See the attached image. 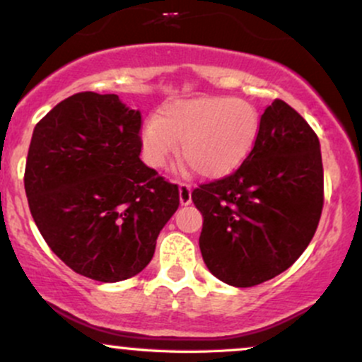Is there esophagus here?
I'll return each instance as SVG.
<instances>
[{"mask_svg":"<svg viewBox=\"0 0 362 362\" xmlns=\"http://www.w3.org/2000/svg\"><path fill=\"white\" fill-rule=\"evenodd\" d=\"M178 192H180V204L187 206L192 202V194H190V185L185 184V182H180L178 184Z\"/></svg>","mask_w":362,"mask_h":362,"instance_id":"esophagus-1","label":"esophagus"}]
</instances>
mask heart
<instances>
[{
	"mask_svg": "<svg viewBox=\"0 0 362 362\" xmlns=\"http://www.w3.org/2000/svg\"><path fill=\"white\" fill-rule=\"evenodd\" d=\"M261 118L256 106L233 98H190L168 103L160 117L146 120L141 132L142 153L161 168L177 153L204 178H220L249 156Z\"/></svg>",
	"mask_w": 362,
	"mask_h": 362,
	"instance_id": "obj_1",
	"label": "heart"
}]
</instances>
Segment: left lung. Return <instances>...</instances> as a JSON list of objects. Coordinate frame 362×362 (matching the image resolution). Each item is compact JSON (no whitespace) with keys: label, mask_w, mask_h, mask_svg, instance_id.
<instances>
[{"label":"left lung","mask_w":362,"mask_h":362,"mask_svg":"<svg viewBox=\"0 0 362 362\" xmlns=\"http://www.w3.org/2000/svg\"><path fill=\"white\" fill-rule=\"evenodd\" d=\"M202 259L218 280L254 287L296 263L323 209L320 141L292 106L275 99L256 144L228 177L194 189Z\"/></svg>","instance_id":"1"}]
</instances>
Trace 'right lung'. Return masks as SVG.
I'll list each match as a JSON object with an SVG mask.
<instances>
[{
    "mask_svg": "<svg viewBox=\"0 0 362 362\" xmlns=\"http://www.w3.org/2000/svg\"><path fill=\"white\" fill-rule=\"evenodd\" d=\"M141 111L117 94L78 93L35 125L27 201L39 232L78 275L113 284L141 273L177 211L178 185L141 161Z\"/></svg>",
    "mask_w": 362,
    "mask_h": 362,
    "instance_id": "obj_1",
    "label": "right lung"
}]
</instances>
